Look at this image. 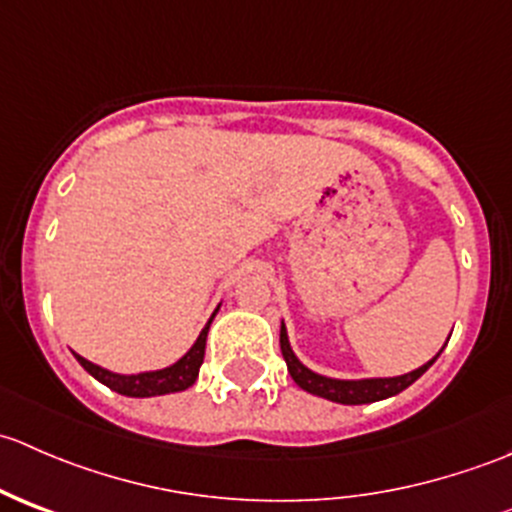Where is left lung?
<instances>
[{"label":"left lung","instance_id":"obj_1","mask_svg":"<svg viewBox=\"0 0 512 512\" xmlns=\"http://www.w3.org/2000/svg\"><path fill=\"white\" fill-rule=\"evenodd\" d=\"M280 347H282V356L287 361V371L289 376L294 379V384L299 389H304L307 394L319 396V399L334 401V404H347V406H356V404H371V401H381L389 399V396L401 394L404 389H409L416 379H421L423 374L428 371V366L441 356L438 352L431 361H426L418 369L409 371V374L401 376H379V379H332V376H324L312 371L309 366H304L302 361L297 359V354L292 352V344H289L287 337V327L282 322L280 327Z\"/></svg>","mask_w":512,"mask_h":512}]
</instances>
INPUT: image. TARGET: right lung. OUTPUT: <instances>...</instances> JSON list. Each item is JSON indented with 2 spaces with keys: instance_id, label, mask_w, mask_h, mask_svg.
<instances>
[{
  "instance_id": "obj_1",
  "label": "right lung",
  "mask_w": 512,
  "mask_h": 512,
  "mask_svg": "<svg viewBox=\"0 0 512 512\" xmlns=\"http://www.w3.org/2000/svg\"><path fill=\"white\" fill-rule=\"evenodd\" d=\"M218 309H215L213 317L208 319L203 332L198 334L193 347L180 356L175 364L163 366V369L138 371V374H116V371H108L103 369V366L94 364V361L84 359L81 354L74 352V356L96 381H101V384L108 386L111 391H118V394L123 396H131V399H148V396H163V394H175V391H185L188 386L195 384V379H198L200 364H203V356H205V339H208V329L210 324H213Z\"/></svg>"
}]
</instances>
